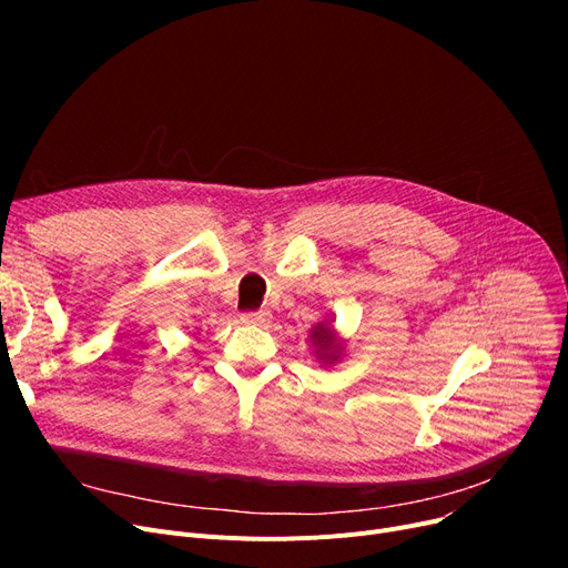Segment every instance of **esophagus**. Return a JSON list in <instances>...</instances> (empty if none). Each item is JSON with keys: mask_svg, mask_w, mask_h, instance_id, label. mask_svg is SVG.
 <instances>
[{"mask_svg": "<svg viewBox=\"0 0 568 568\" xmlns=\"http://www.w3.org/2000/svg\"><path fill=\"white\" fill-rule=\"evenodd\" d=\"M242 320L246 324H255V326H266L268 322H272V315H268L266 311H255V313H244Z\"/></svg>", "mask_w": 568, "mask_h": 568, "instance_id": "esophagus-1", "label": "esophagus"}]
</instances>
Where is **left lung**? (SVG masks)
Here are the masks:
<instances>
[{
    "label": "left lung",
    "mask_w": 568,
    "mask_h": 568,
    "mask_svg": "<svg viewBox=\"0 0 568 568\" xmlns=\"http://www.w3.org/2000/svg\"><path fill=\"white\" fill-rule=\"evenodd\" d=\"M311 343H313L315 359L322 366H334L336 362H341L345 343L334 329V320H324L311 326Z\"/></svg>",
    "instance_id": "left-lung-1"
}]
</instances>
